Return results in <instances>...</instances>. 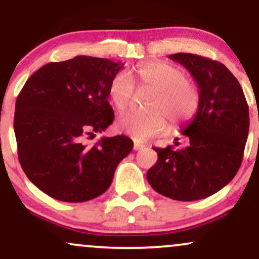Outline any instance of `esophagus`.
<instances>
[{"mask_svg": "<svg viewBox=\"0 0 259 259\" xmlns=\"http://www.w3.org/2000/svg\"><path fill=\"white\" fill-rule=\"evenodd\" d=\"M144 147H145V145L139 144V142H134V150H135V151L142 150V148H144Z\"/></svg>", "mask_w": 259, "mask_h": 259, "instance_id": "1", "label": "esophagus"}]
</instances>
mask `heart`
I'll list each match as a JSON object with an SVG mask.
<instances>
[{
    "instance_id": "b5f03b06",
    "label": "heart",
    "mask_w": 259,
    "mask_h": 259,
    "mask_svg": "<svg viewBox=\"0 0 259 259\" xmlns=\"http://www.w3.org/2000/svg\"><path fill=\"white\" fill-rule=\"evenodd\" d=\"M135 78L140 86L153 91L148 114L126 113L118 118L115 127L119 133L132 136L136 141H145L160 135L168 129V120L173 126L190 120L197 112L201 95L197 85L187 79L186 73L178 65L164 61H152L136 67ZM108 96L119 112L125 111L135 97L132 76L119 72L109 84Z\"/></svg>"
}]
</instances>
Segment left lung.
I'll use <instances>...</instances> for the list:
<instances>
[{"instance_id": "obj_1", "label": "left lung", "mask_w": 259, "mask_h": 259, "mask_svg": "<svg viewBox=\"0 0 259 259\" xmlns=\"http://www.w3.org/2000/svg\"><path fill=\"white\" fill-rule=\"evenodd\" d=\"M169 58L191 73L201 101L195 118L181 132L185 147H153L158 159L148 169L147 180L165 197L201 200L228 185L239 170L248 136V106L239 81L224 64L192 53Z\"/></svg>"}]
</instances>
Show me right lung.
Listing matches in <instances>:
<instances>
[{
	"label": "right lung",
	"mask_w": 259,
	"mask_h": 259,
	"mask_svg": "<svg viewBox=\"0 0 259 259\" xmlns=\"http://www.w3.org/2000/svg\"><path fill=\"white\" fill-rule=\"evenodd\" d=\"M123 65L89 56L51 62L18 95L14 133L20 165L52 198L85 202L102 195L120 160L132 152L133 140L124 135L88 145L113 123L108 89Z\"/></svg>",
	"instance_id": "obj_1"
}]
</instances>
